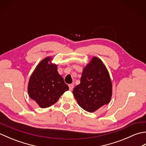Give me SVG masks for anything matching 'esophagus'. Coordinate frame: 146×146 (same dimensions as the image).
<instances>
[{"instance_id":"esophagus-1","label":"esophagus","mask_w":146,"mask_h":146,"mask_svg":"<svg viewBox=\"0 0 146 146\" xmlns=\"http://www.w3.org/2000/svg\"><path fill=\"white\" fill-rule=\"evenodd\" d=\"M68 86H69V88H70V90H72L74 88V85L73 84H70Z\"/></svg>"}]
</instances>
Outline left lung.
I'll return each mask as SVG.
<instances>
[{
	"label": "left lung",
	"instance_id": "obj_1",
	"mask_svg": "<svg viewBox=\"0 0 146 146\" xmlns=\"http://www.w3.org/2000/svg\"><path fill=\"white\" fill-rule=\"evenodd\" d=\"M73 94L83 109L94 112L107 105L112 95L109 73L100 59L94 57L83 69L80 83Z\"/></svg>",
	"mask_w": 146,
	"mask_h": 146
}]
</instances>
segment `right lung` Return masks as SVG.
<instances>
[{
  "label": "right lung",
  "instance_id": "right-lung-1",
  "mask_svg": "<svg viewBox=\"0 0 146 146\" xmlns=\"http://www.w3.org/2000/svg\"><path fill=\"white\" fill-rule=\"evenodd\" d=\"M51 58L42 60L36 66L29 78L28 94L41 108H47L54 104L68 86L58 72L57 65L51 63Z\"/></svg>",
  "mask_w": 146,
  "mask_h": 146
}]
</instances>
